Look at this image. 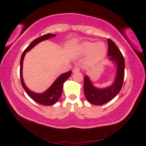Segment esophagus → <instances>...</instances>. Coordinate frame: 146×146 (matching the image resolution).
<instances>
[{
  "label": "esophagus",
  "mask_w": 146,
  "mask_h": 146,
  "mask_svg": "<svg viewBox=\"0 0 146 146\" xmlns=\"http://www.w3.org/2000/svg\"><path fill=\"white\" fill-rule=\"evenodd\" d=\"M80 71V69H79L78 68H77V67H75V68H73V73H75V72H78V71Z\"/></svg>",
  "instance_id": "34e87169"
}]
</instances>
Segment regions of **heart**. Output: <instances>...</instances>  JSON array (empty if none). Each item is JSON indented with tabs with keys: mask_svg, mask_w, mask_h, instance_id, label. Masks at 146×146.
<instances>
[{
	"mask_svg": "<svg viewBox=\"0 0 146 146\" xmlns=\"http://www.w3.org/2000/svg\"><path fill=\"white\" fill-rule=\"evenodd\" d=\"M80 50L84 54L89 53L88 60L91 64H95L104 58L106 53L104 44L102 43H94L85 42L81 44Z\"/></svg>",
	"mask_w": 146,
	"mask_h": 146,
	"instance_id": "1",
	"label": "heart"
}]
</instances>
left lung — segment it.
Returning <instances> with one entry per match:
<instances>
[{"instance_id":"obj_1","label":"left lung","mask_w":146,"mask_h":146,"mask_svg":"<svg viewBox=\"0 0 146 146\" xmlns=\"http://www.w3.org/2000/svg\"><path fill=\"white\" fill-rule=\"evenodd\" d=\"M108 56L110 60L117 64V74L114 82L111 86L104 89L95 88L88 76H85L84 82V92L88 102L92 104L100 106L112 100L120 92L124 78V58L114 42L108 39Z\"/></svg>"}]
</instances>
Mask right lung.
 <instances>
[{
	"label": "right lung",
	"mask_w": 146,
	"mask_h": 146,
	"mask_svg": "<svg viewBox=\"0 0 146 146\" xmlns=\"http://www.w3.org/2000/svg\"><path fill=\"white\" fill-rule=\"evenodd\" d=\"M55 34H51L48 33L46 35H44L40 36L35 40H34L32 42L29 44V45L27 47L25 50L24 51L23 55L21 56V62H20V76H21V81L22 86H23L24 90L28 94V96L31 98H32L34 101L38 104H40L41 105L43 106H51L55 104L60 98V96L62 95V92L63 90V84L65 81L70 77L71 71H68L65 73H63L60 76L56 78V80L53 82L51 87L49 88L48 90H46L45 92L42 93H35L29 90V89L26 87L25 84H24L23 81V60L24 57L26 55V53L29 51L30 49L33 48L35 46L36 44L40 42L41 41L45 40L46 39H48L51 37H54L55 36Z\"/></svg>",
	"instance_id": "add662e5"
}]
</instances>
